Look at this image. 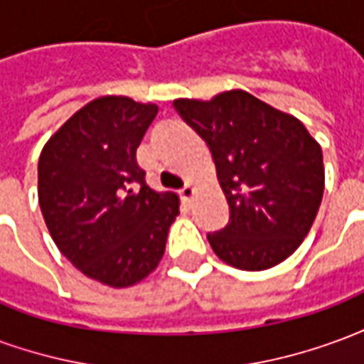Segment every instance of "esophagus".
I'll list each match as a JSON object with an SVG mask.
<instances>
[{"label":"esophagus","instance_id":"esophagus-1","mask_svg":"<svg viewBox=\"0 0 364 364\" xmlns=\"http://www.w3.org/2000/svg\"><path fill=\"white\" fill-rule=\"evenodd\" d=\"M179 195H181L183 203H191V198H193V195H195V187H193L191 183H187V185L179 191Z\"/></svg>","mask_w":364,"mask_h":364}]
</instances>
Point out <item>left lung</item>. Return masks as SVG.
Here are the masks:
<instances>
[{"instance_id": "left-lung-1", "label": "left lung", "mask_w": 364, "mask_h": 364, "mask_svg": "<svg viewBox=\"0 0 364 364\" xmlns=\"http://www.w3.org/2000/svg\"><path fill=\"white\" fill-rule=\"evenodd\" d=\"M173 107L210 148L228 200V224L206 236L214 253L244 271L279 265L302 244L320 208V144L300 120L247 91L175 99Z\"/></svg>"}]
</instances>
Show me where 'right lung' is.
Wrapping results in <instances>:
<instances>
[{"label": "right lung", "instance_id": "1", "mask_svg": "<svg viewBox=\"0 0 364 364\" xmlns=\"http://www.w3.org/2000/svg\"><path fill=\"white\" fill-rule=\"evenodd\" d=\"M156 105L107 95L52 136L38 159V205L54 244L90 279L124 289L158 267L179 214L175 193H156L136 148Z\"/></svg>", "mask_w": 364, "mask_h": 364}]
</instances>
